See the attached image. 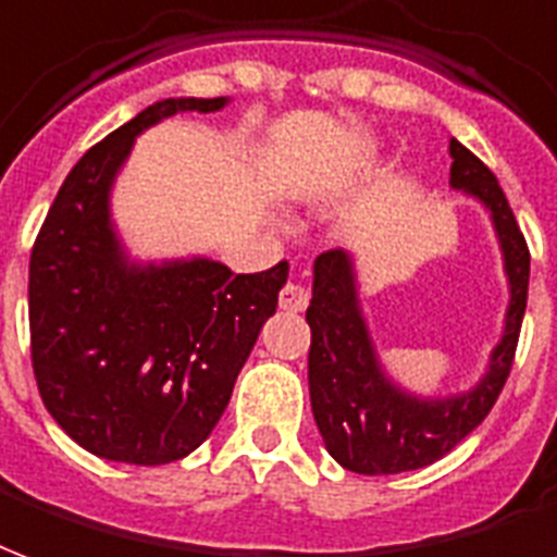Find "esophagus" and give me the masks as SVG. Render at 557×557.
I'll use <instances>...</instances> for the list:
<instances>
[{"mask_svg":"<svg viewBox=\"0 0 557 557\" xmlns=\"http://www.w3.org/2000/svg\"><path fill=\"white\" fill-rule=\"evenodd\" d=\"M307 304H310V292L304 289L300 283H286V286L280 289V310L304 312L307 310Z\"/></svg>","mask_w":557,"mask_h":557,"instance_id":"1","label":"esophagus"}]
</instances>
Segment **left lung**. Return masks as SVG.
<instances>
[{"label": "left lung", "mask_w": 557, "mask_h": 557, "mask_svg": "<svg viewBox=\"0 0 557 557\" xmlns=\"http://www.w3.org/2000/svg\"><path fill=\"white\" fill-rule=\"evenodd\" d=\"M448 152L455 159L451 185L487 206L502 242L510 283L505 336L490 357V372L472 393L434 401L407 395L386 381L374 357L357 304L351 257L345 250L321 253L307 310L312 416L333 460L360 475L410 472L446 457L487 419L513 366L529 300V245L496 174L455 138Z\"/></svg>", "instance_id": "left-lung-1"}]
</instances>
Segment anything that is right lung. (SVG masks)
I'll list each match as a JSON object with an SVG mask.
<instances>
[{"label":"right lung","instance_id":"obj_1","mask_svg":"<svg viewBox=\"0 0 557 557\" xmlns=\"http://www.w3.org/2000/svg\"><path fill=\"white\" fill-rule=\"evenodd\" d=\"M215 100H162L94 144L52 200L28 262V333L37 393L90 455L159 467L191 455L230 405L277 295L283 259L233 274L212 259L129 265L109 191L135 135Z\"/></svg>","mask_w":557,"mask_h":557}]
</instances>
